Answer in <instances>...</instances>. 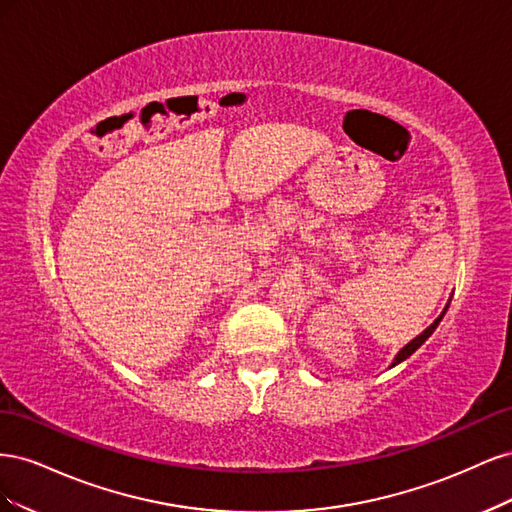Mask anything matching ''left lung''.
Segmentation results:
<instances>
[{
    "label": "left lung",
    "mask_w": 512,
    "mask_h": 512,
    "mask_svg": "<svg viewBox=\"0 0 512 512\" xmlns=\"http://www.w3.org/2000/svg\"><path fill=\"white\" fill-rule=\"evenodd\" d=\"M446 309H448V305L444 307V312H442V314H440V316L436 318V322H433V324H431V327H427V329H425V331H423L421 335H416V337L412 339V342H410L408 346H404V348H401V350H399V354L395 356V361H393V365H397V363H401V361H406V359H408V356H410L412 352H416L418 348H421V346H423V344L427 342V339H429V335H431L433 331H436V327H438V324H440V320L444 318V314H446Z\"/></svg>",
    "instance_id": "8db88e82"
}]
</instances>
